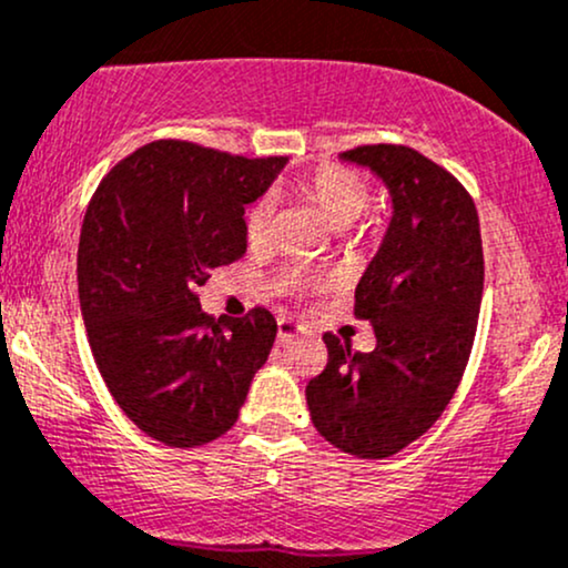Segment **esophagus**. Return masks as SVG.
<instances>
[{"label": "esophagus", "instance_id": "34e87169", "mask_svg": "<svg viewBox=\"0 0 568 568\" xmlns=\"http://www.w3.org/2000/svg\"><path fill=\"white\" fill-rule=\"evenodd\" d=\"M297 335H303L301 324H295L292 318H278V333H276L278 343H290L292 337H297Z\"/></svg>", "mask_w": 568, "mask_h": 568}]
</instances>
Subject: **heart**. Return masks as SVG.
Here are the masks:
<instances>
[{"label": "heart", "instance_id": "b5f03b06", "mask_svg": "<svg viewBox=\"0 0 568 568\" xmlns=\"http://www.w3.org/2000/svg\"><path fill=\"white\" fill-rule=\"evenodd\" d=\"M292 190L297 199L316 209L318 216L329 227H346L367 209L369 203V182L359 171L348 169L341 163H322L311 169L308 174H301L292 180ZM273 206L267 199H257L246 206L244 212V235L252 246L265 244L271 235ZM369 225H362L359 233H367ZM290 292H301L305 286L322 284V278L305 271H286L278 276Z\"/></svg>", "mask_w": 568, "mask_h": 568}]
</instances>
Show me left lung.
Returning a JSON list of instances; mask_svg holds the SVG:
<instances>
[{"mask_svg":"<svg viewBox=\"0 0 568 568\" xmlns=\"http://www.w3.org/2000/svg\"><path fill=\"white\" fill-rule=\"evenodd\" d=\"M392 190L394 216L354 292L375 348L327 333V367L308 381L311 422L356 458H386L443 416L473 354L483 297V241L473 195L405 144L343 152Z\"/></svg>","mask_w":568,"mask_h":568,"instance_id":"left-lung-1","label":"left lung"}]
</instances>
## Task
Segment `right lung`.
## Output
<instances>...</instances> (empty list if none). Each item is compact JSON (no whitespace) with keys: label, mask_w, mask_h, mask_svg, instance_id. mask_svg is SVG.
<instances>
[{"label":"right lung","mask_w":568,"mask_h":568,"mask_svg":"<svg viewBox=\"0 0 568 568\" xmlns=\"http://www.w3.org/2000/svg\"><path fill=\"white\" fill-rule=\"evenodd\" d=\"M284 163L161 139L114 165L88 203L78 286L93 359L125 416L171 448L231 429L276 341L263 305L214 322L199 286L244 254V206Z\"/></svg>","instance_id":"right-lung-1"}]
</instances>
